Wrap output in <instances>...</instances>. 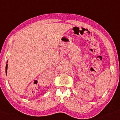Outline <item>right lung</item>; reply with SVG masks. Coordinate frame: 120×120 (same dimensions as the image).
Listing matches in <instances>:
<instances>
[{
    "label": "right lung",
    "instance_id": "add662e5",
    "mask_svg": "<svg viewBox=\"0 0 120 120\" xmlns=\"http://www.w3.org/2000/svg\"><path fill=\"white\" fill-rule=\"evenodd\" d=\"M7 63H8V61H7ZM7 67H8V64H7L6 66V75H7Z\"/></svg>",
    "mask_w": 120,
    "mask_h": 120
}]
</instances>
